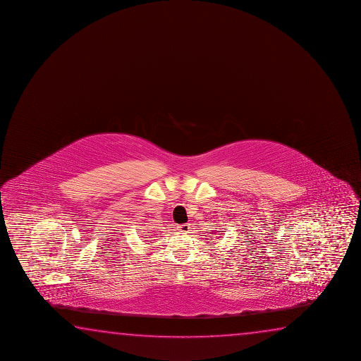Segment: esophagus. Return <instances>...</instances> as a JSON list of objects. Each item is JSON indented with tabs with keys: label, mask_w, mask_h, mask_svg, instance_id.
<instances>
[{
	"label": "esophagus",
	"mask_w": 361,
	"mask_h": 361,
	"mask_svg": "<svg viewBox=\"0 0 361 361\" xmlns=\"http://www.w3.org/2000/svg\"><path fill=\"white\" fill-rule=\"evenodd\" d=\"M178 230L180 231V232L186 233V232H188V231L191 230V227H190L188 224H183V225L178 226Z\"/></svg>",
	"instance_id": "obj_1"
}]
</instances>
